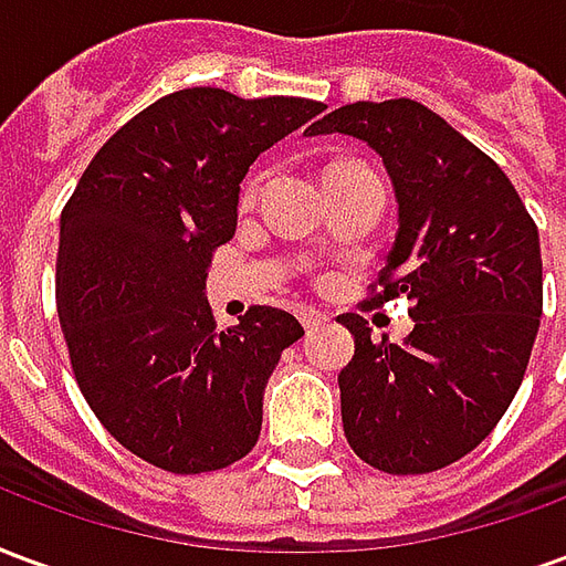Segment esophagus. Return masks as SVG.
<instances>
[{
    "mask_svg": "<svg viewBox=\"0 0 566 566\" xmlns=\"http://www.w3.org/2000/svg\"><path fill=\"white\" fill-rule=\"evenodd\" d=\"M296 315H300V321H303V327H306V331H318L321 324L327 321V315L318 312V308H300Z\"/></svg>",
    "mask_w": 566,
    "mask_h": 566,
    "instance_id": "34e87169",
    "label": "esophagus"
}]
</instances>
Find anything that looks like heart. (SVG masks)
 I'll return each mask as SVG.
<instances>
[{"mask_svg": "<svg viewBox=\"0 0 566 566\" xmlns=\"http://www.w3.org/2000/svg\"><path fill=\"white\" fill-rule=\"evenodd\" d=\"M345 163H355V160H343V163H333V166H345ZM258 190H260V175H251L242 190H239V202L242 206H251L254 199H258Z\"/></svg>", "mask_w": 566, "mask_h": 566, "instance_id": "heart-1", "label": "heart"}]
</instances>
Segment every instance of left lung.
Instances as JSON below:
<instances>
[{
	"mask_svg": "<svg viewBox=\"0 0 566 566\" xmlns=\"http://www.w3.org/2000/svg\"><path fill=\"white\" fill-rule=\"evenodd\" d=\"M308 136L364 139L391 175L400 227L364 308L412 300L403 345L339 315L355 357L339 373L348 446L369 467L418 475L461 461L497 427L524 379L539 315L534 218L497 163L416 99L352 103Z\"/></svg>",
	"mask_w": 566,
	"mask_h": 566,
	"instance_id": "8db88e82",
	"label": "left lung"
}]
</instances>
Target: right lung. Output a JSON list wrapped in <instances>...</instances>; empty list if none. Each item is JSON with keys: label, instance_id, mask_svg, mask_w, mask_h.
Here are the masks:
<instances>
[{"label": "right lung", "instance_id": "1", "mask_svg": "<svg viewBox=\"0 0 566 566\" xmlns=\"http://www.w3.org/2000/svg\"><path fill=\"white\" fill-rule=\"evenodd\" d=\"M321 112L300 96L169 93L96 150L63 209L56 312L75 381L105 430L166 473L223 470L258 446L266 379L303 327L251 306L218 331L202 291L248 166Z\"/></svg>", "mask_w": 566, "mask_h": 566}]
</instances>
